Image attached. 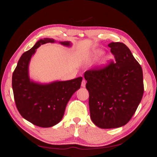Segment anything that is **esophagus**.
I'll use <instances>...</instances> for the list:
<instances>
[{"label":"esophagus","mask_w":157,"mask_h":157,"mask_svg":"<svg viewBox=\"0 0 157 157\" xmlns=\"http://www.w3.org/2000/svg\"><path fill=\"white\" fill-rule=\"evenodd\" d=\"M86 80H85V79H83V80H82V82L81 86H82V87H85V86H86Z\"/></svg>","instance_id":"esophagus-1"}]
</instances>
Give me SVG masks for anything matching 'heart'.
Returning <instances> with one entry per match:
<instances>
[{"instance_id":"heart-1","label":"heart","mask_w":157,"mask_h":157,"mask_svg":"<svg viewBox=\"0 0 157 157\" xmlns=\"http://www.w3.org/2000/svg\"><path fill=\"white\" fill-rule=\"evenodd\" d=\"M102 55H103V52L102 51V50H97V51L95 52V57H100ZM109 59H110V57H107V59H106V60H109Z\"/></svg>"}]
</instances>
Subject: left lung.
<instances>
[{"mask_svg": "<svg viewBox=\"0 0 157 157\" xmlns=\"http://www.w3.org/2000/svg\"><path fill=\"white\" fill-rule=\"evenodd\" d=\"M116 62L102 68L84 73L89 94L91 118L102 129L117 128L132 118L141 101L143 71L125 44L111 42L108 45Z\"/></svg>", "mask_w": 157, "mask_h": 157, "instance_id": "left-lung-1", "label": "left lung"}]
</instances>
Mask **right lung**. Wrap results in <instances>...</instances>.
Instances as JSON below:
<instances>
[{
    "label": "right lung",
    "instance_id": "right-lung-1",
    "mask_svg": "<svg viewBox=\"0 0 157 157\" xmlns=\"http://www.w3.org/2000/svg\"><path fill=\"white\" fill-rule=\"evenodd\" d=\"M52 39H40L18 60L12 75V89L16 106L21 116L34 125L52 127L63 118L69 100L80 88L82 77L68 81H56L50 84H39L30 80L28 66L36 49L46 43H54ZM61 44L70 46L71 42Z\"/></svg>",
    "mask_w": 157,
    "mask_h": 157
}]
</instances>
